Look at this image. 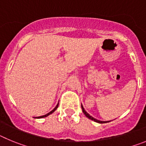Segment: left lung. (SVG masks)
I'll return each mask as SVG.
<instances>
[{
	"mask_svg": "<svg viewBox=\"0 0 146 146\" xmlns=\"http://www.w3.org/2000/svg\"><path fill=\"white\" fill-rule=\"evenodd\" d=\"M81 108H82V112H83V113H84L85 115H86V116L87 117V118H88L89 119L92 120V121H94L95 122H97V123H107V122H110V121H99V120H97L96 119V118H93L92 116H91L90 115L88 114V113H87V112L85 110L84 108H83V106H82V104H81Z\"/></svg>",
	"mask_w": 146,
	"mask_h": 146,
	"instance_id": "8db88e82",
	"label": "left lung"
}]
</instances>
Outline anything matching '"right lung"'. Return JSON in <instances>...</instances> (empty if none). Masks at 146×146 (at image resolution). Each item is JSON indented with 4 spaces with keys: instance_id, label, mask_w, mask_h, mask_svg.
<instances>
[{
    "instance_id": "obj_1",
    "label": "right lung",
    "mask_w": 146,
    "mask_h": 146,
    "mask_svg": "<svg viewBox=\"0 0 146 146\" xmlns=\"http://www.w3.org/2000/svg\"><path fill=\"white\" fill-rule=\"evenodd\" d=\"M58 104H57V105H56V107H55V108H54L53 110H52V111H50V113H47V114H46V115H42V116H39V117H36V118H45V117L48 116L49 115L52 114V113H54V111H55V110L57 109V108H58Z\"/></svg>"
}]
</instances>
